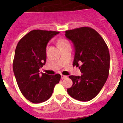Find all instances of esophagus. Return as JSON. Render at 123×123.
I'll list each match as a JSON object with an SVG mask.
<instances>
[{
  "label": "esophagus",
  "instance_id": "1",
  "mask_svg": "<svg viewBox=\"0 0 123 123\" xmlns=\"http://www.w3.org/2000/svg\"><path fill=\"white\" fill-rule=\"evenodd\" d=\"M61 77H62V79H65V78H67V76H65V75H63V74L61 75Z\"/></svg>",
  "mask_w": 123,
  "mask_h": 123
}]
</instances>
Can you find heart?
<instances>
[{
    "mask_svg": "<svg viewBox=\"0 0 123 123\" xmlns=\"http://www.w3.org/2000/svg\"><path fill=\"white\" fill-rule=\"evenodd\" d=\"M69 44V42H68V40L65 39H62L59 41L58 42V45L59 46H63V45H68Z\"/></svg>",
    "mask_w": 123,
    "mask_h": 123,
    "instance_id": "heart-1",
    "label": "heart"
}]
</instances>
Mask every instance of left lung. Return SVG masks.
Here are the masks:
<instances>
[{"mask_svg":"<svg viewBox=\"0 0 123 123\" xmlns=\"http://www.w3.org/2000/svg\"><path fill=\"white\" fill-rule=\"evenodd\" d=\"M65 36L74 48L73 67L80 69L81 76H69L73 86L67 89L71 97L82 102L89 101L100 92L108 78L110 53L98 32L89 27L65 31Z\"/></svg>","mask_w":123,"mask_h":123,"instance_id":"8db88e82","label":"left lung"}]
</instances>
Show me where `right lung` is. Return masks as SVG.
Instances as JSON below:
<instances>
[{
  "label": "right lung",
  "instance_id": "obj_1",
  "mask_svg": "<svg viewBox=\"0 0 123 123\" xmlns=\"http://www.w3.org/2000/svg\"><path fill=\"white\" fill-rule=\"evenodd\" d=\"M58 33L56 31L32 30L18 42L15 49L13 63L15 78L24 97L34 104L47 100L55 86L60 80L59 74L48 75L39 73V69L46 62L47 45Z\"/></svg>",
  "mask_w": 123,
  "mask_h": 123
}]
</instances>
